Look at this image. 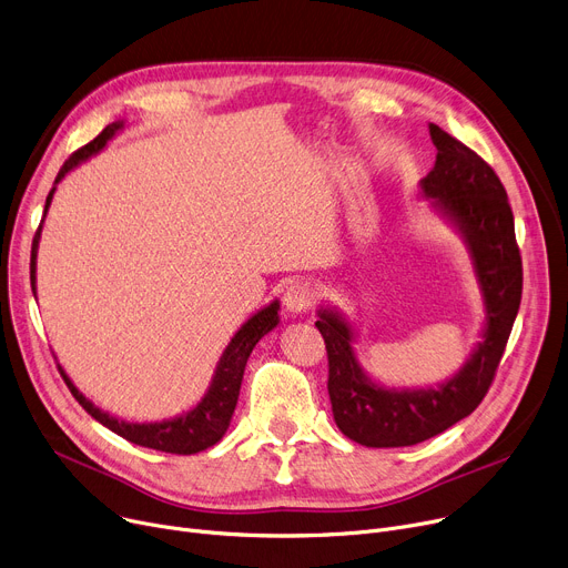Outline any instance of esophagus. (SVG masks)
I'll list each match as a JSON object with an SVG mask.
<instances>
[{
  "instance_id": "1",
  "label": "esophagus",
  "mask_w": 568,
  "mask_h": 568,
  "mask_svg": "<svg viewBox=\"0 0 568 568\" xmlns=\"http://www.w3.org/2000/svg\"><path fill=\"white\" fill-rule=\"evenodd\" d=\"M313 302H315V290H313V285L311 283H292L287 290H285V294H283V304H285V308L292 313V315H302V313H306L311 306H313Z\"/></svg>"
}]
</instances>
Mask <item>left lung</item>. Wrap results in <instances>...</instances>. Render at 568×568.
I'll list each match as a JSON object with an SVG mask.
<instances>
[{
  "mask_svg": "<svg viewBox=\"0 0 568 568\" xmlns=\"http://www.w3.org/2000/svg\"><path fill=\"white\" fill-rule=\"evenodd\" d=\"M435 168L422 179V195L449 221L469 251L484 296L481 341L449 379L419 389H389L356 359L354 324L320 306V329L329 356V398L341 433L362 446L392 449L430 439L469 416L495 377L511 336L523 294V262L514 212L495 170L469 146L430 124Z\"/></svg>",
  "mask_w": 568,
  "mask_h": 568,
  "instance_id": "8db88e82",
  "label": "left lung"
}]
</instances>
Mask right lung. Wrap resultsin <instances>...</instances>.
Returning a JSON list of instances; mask_svg holds the SVG:
<instances>
[{"mask_svg": "<svg viewBox=\"0 0 568 568\" xmlns=\"http://www.w3.org/2000/svg\"><path fill=\"white\" fill-rule=\"evenodd\" d=\"M122 129H124V122L108 124L92 142L78 149V152L62 165V170H59V174L54 179L52 191L45 197L43 219L48 214V206L52 202L57 184L62 182V179L73 168H78L82 161L97 156L101 149ZM41 227H43V221L37 230L34 244H32V264H29V278H32L34 292H37V253H39V242H41ZM278 311H281V304H278V300H274L272 304L260 308L255 315H251L242 326H239V332L232 336V341L227 343V347L221 354L206 394L200 398V403L193 409L179 414V416H172V419L152 422V424H135V422L119 419V416L103 412L92 400L84 398L82 392H78V386L71 382V377L64 373L62 366H59V373H62L73 398L89 414H92L99 424H103L119 437H124L138 446H146V449L191 456V454L209 449V446H214L225 435L232 414H234V407H236V400H239V389H242V379H244V368H246L248 356H251L253 347L260 343V338L272 332L274 326H278V322H281Z\"/></svg>", "mask_w": 568, "mask_h": 568, "instance_id": "add662e5", "label": "right lung"}]
</instances>
